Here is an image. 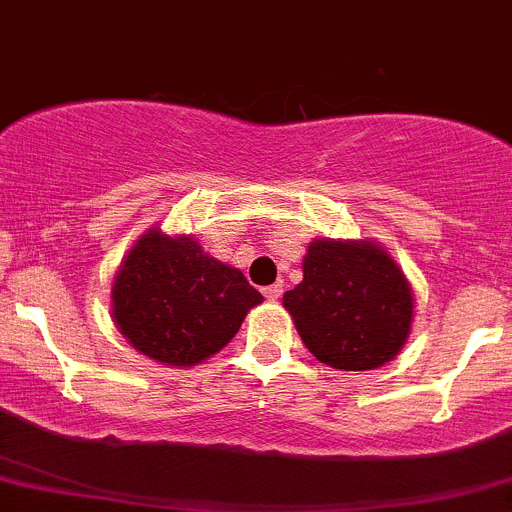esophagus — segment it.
<instances>
[{"mask_svg": "<svg viewBox=\"0 0 512 512\" xmlns=\"http://www.w3.org/2000/svg\"><path fill=\"white\" fill-rule=\"evenodd\" d=\"M282 297V284H270V287H265V299L267 301H277Z\"/></svg>", "mask_w": 512, "mask_h": 512, "instance_id": "34e87169", "label": "esophagus"}]
</instances>
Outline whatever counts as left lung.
I'll return each instance as SVG.
<instances>
[{
  "label": "left lung",
  "instance_id": "left-lung-1",
  "mask_svg": "<svg viewBox=\"0 0 512 512\" xmlns=\"http://www.w3.org/2000/svg\"><path fill=\"white\" fill-rule=\"evenodd\" d=\"M301 341L338 370H373L405 346L412 289L383 247L316 240L304 257V282L284 294Z\"/></svg>",
  "mask_w": 512,
  "mask_h": 512
}]
</instances>
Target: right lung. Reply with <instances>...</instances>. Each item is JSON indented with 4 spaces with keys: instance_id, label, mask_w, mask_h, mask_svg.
Segmentation results:
<instances>
[{
    "instance_id": "right-lung-1",
    "label": "right lung",
    "mask_w": 512,
    "mask_h": 512,
    "mask_svg": "<svg viewBox=\"0 0 512 512\" xmlns=\"http://www.w3.org/2000/svg\"><path fill=\"white\" fill-rule=\"evenodd\" d=\"M262 294L235 267L203 255L193 238L144 235L112 287V314L137 351L166 365H196L238 333Z\"/></svg>"
}]
</instances>
